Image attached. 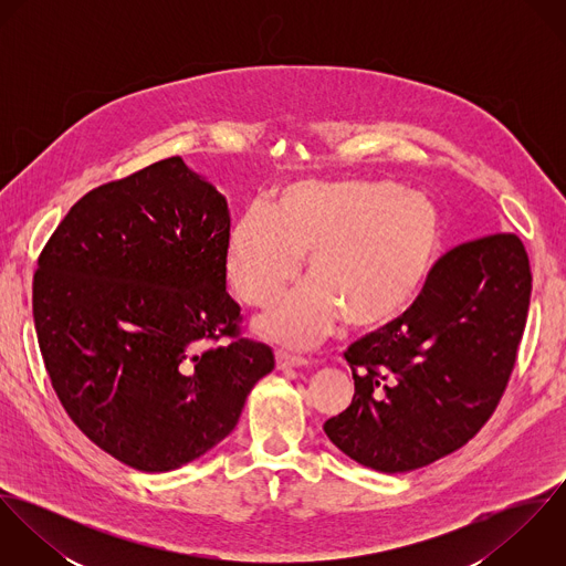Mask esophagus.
<instances>
[{"mask_svg":"<svg viewBox=\"0 0 566 566\" xmlns=\"http://www.w3.org/2000/svg\"><path fill=\"white\" fill-rule=\"evenodd\" d=\"M276 366L279 368H298V366H307L310 359L296 353H287V350H276Z\"/></svg>","mask_w":566,"mask_h":566,"instance_id":"1","label":"esophagus"}]
</instances>
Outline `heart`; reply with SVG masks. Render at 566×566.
Segmentation results:
<instances>
[{
	"label": "heart",
	"mask_w": 566,
	"mask_h": 566,
	"mask_svg": "<svg viewBox=\"0 0 566 566\" xmlns=\"http://www.w3.org/2000/svg\"><path fill=\"white\" fill-rule=\"evenodd\" d=\"M444 242L436 205L390 182L303 178L250 205L231 227L224 270L235 296L270 305L307 261L312 283L256 321L263 337L307 346L344 318L377 331L424 292Z\"/></svg>",
	"instance_id": "b5f03b06"
}]
</instances>
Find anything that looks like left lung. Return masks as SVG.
Returning a JSON list of instances; mask_svg holds the SVG:
<instances>
[{
	"label": "left lung",
	"instance_id": "1",
	"mask_svg": "<svg viewBox=\"0 0 566 566\" xmlns=\"http://www.w3.org/2000/svg\"><path fill=\"white\" fill-rule=\"evenodd\" d=\"M530 296L532 268L518 235L455 245L405 316L348 346L355 395L324 433L384 473L413 471L464 447L507 388Z\"/></svg>",
	"mask_w": 566,
	"mask_h": 566
}]
</instances>
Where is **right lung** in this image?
Here are the masks:
<instances>
[{
	"instance_id": "1",
	"label": "right lung",
	"mask_w": 566,
	"mask_h": 566,
	"mask_svg": "<svg viewBox=\"0 0 566 566\" xmlns=\"http://www.w3.org/2000/svg\"><path fill=\"white\" fill-rule=\"evenodd\" d=\"M229 233L227 198L171 157L84 193L39 254L32 314L52 388L137 471L222 442L274 368L227 292Z\"/></svg>"
}]
</instances>
